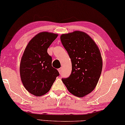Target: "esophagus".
<instances>
[{"mask_svg": "<svg viewBox=\"0 0 125 125\" xmlns=\"http://www.w3.org/2000/svg\"><path fill=\"white\" fill-rule=\"evenodd\" d=\"M58 72H59V73H61V71H62V68H60L58 69Z\"/></svg>", "mask_w": 125, "mask_h": 125, "instance_id": "obj_1", "label": "esophagus"}]
</instances>
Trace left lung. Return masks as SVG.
Segmentation results:
<instances>
[{
  "label": "left lung",
  "mask_w": 125,
  "mask_h": 125,
  "mask_svg": "<svg viewBox=\"0 0 125 125\" xmlns=\"http://www.w3.org/2000/svg\"><path fill=\"white\" fill-rule=\"evenodd\" d=\"M60 39L72 63L70 76L62 78V82L71 94L83 97L94 90L102 73L99 49L91 37L83 31L62 34Z\"/></svg>",
  "instance_id": "obj_1"
}]
</instances>
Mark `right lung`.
Here are the masks:
<instances>
[{"label": "right lung", "mask_w": 125, "mask_h": 125, "mask_svg": "<svg viewBox=\"0 0 125 125\" xmlns=\"http://www.w3.org/2000/svg\"><path fill=\"white\" fill-rule=\"evenodd\" d=\"M57 36L48 32L37 34L27 44L21 58V79L26 89L36 96L48 92L60 75L57 70L52 67V57L47 52Z\"/></svg>", "instance_id": "1"}]
</instances>
